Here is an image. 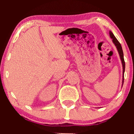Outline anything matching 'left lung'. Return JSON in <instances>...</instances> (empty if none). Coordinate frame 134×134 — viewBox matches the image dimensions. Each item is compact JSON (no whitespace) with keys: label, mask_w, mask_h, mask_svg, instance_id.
I'll use <instances>...</instances> for the list:
<instances>
[{"label":"left lung","mask_w":134,"mask_h":134,"mask_svg":"<svg viewBox=\"0 0 134 134\" xmlns=\"http://www.w3.org/2000/svg\"><path fill=\"white\" fill-rule=\"evenodd\" d=\"M110 33V38L112 39V41H113V43H114V44L116 47V49H117L118 53H119L121 61V64H122V67H123V77H122V86L121 87L123 86V84H124V72H125V61H124V53H123V50H122V48H121V46L120 43H119V41L117 40L116 37L114 36L113 33L110 31L109 32Z\"/></svg>","instance_id":"1"}]
</instances>
